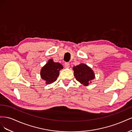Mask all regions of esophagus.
I'll list each match as a JSON object with an SVG mask.
<instances>
[{"instance_id": "obj_1", "label": "esophagus", "mask_w": 132, "mask_h": 132, "mask_svg": "<svg viewBox=\"0 0 132 132\" xmlns=\"http://www.w3.org/2000/svg\"><path fill=\"white\" fill-rule=\"evenodd\" d=\"M64 67H65V68H69V67H70L69 63H68V62L65 63H64Z\"/></svg>"}]
</instances>
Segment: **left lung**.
Masks as SVG:
<instances>
[{
    "label": "left lung",
    "instance_id": "8db88e82",
    "mask_svg": "<svg viewBox=\"0 0 132 132\" xmlns=\"http://www.w3.org/2000/svg\"><path fill=\"white\" fill-rule=\"evenodd\" d=\"M74 75L76 79L85 86L91 83L92 80L94 79L95 74L93 70L85 64H80L73 68Z\"/></svg>",
    "mask_w": 132,
    "mask_h": 132
}]
</instances>
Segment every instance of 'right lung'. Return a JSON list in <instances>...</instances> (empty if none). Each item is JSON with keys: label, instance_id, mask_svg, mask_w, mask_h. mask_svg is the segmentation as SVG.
<instances>
[{"label": "right lung", "instance_id": "right-lung-1", "mask_svg": "<svg viewBox=\"0 0 132 132\" xmlns=\"http://www.w3.org/2000/svg\"><path fill=\"white\" fill-rule=\"evenodd\" d=\"M63 68L61 64L54 62L53 59H51L41 69L40 73L41 78L45 80L47 84H51L56 80L59 76V71Z\"/></svg>", "mask_w": 132, "mask_h": 132}]
</instances>
